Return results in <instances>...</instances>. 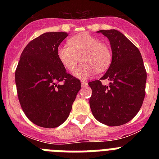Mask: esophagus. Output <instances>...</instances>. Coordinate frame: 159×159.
<instances>
[{"label": "esophagus", "mask_w": 159, "mask_h": 159, "mask_svg": "<svg viewBox=\"0 0 159 159\" xmlns=\"http://www.w3.org/2000/svg\"><path fill=\"white\" fill-rule=\"evenodd\" d=\"M82 87H86V86H87V84H88V83H87V82H86V81H82Z\"/></svg>", "instance_id": "34e87169"}]
</instances>
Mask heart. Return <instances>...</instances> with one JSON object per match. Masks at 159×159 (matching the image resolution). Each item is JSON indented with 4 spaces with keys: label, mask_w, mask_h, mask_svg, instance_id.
I'll return each instance as SVG.
<instances>
[{
    "label": "heart",
    "mask_w": 159,
    "mask_h": 159,
    "mask_svg": "<svg viewBox=\"0 0 159 159\" xmlns=\"http://www.w3.org/2000/svg\"><path fill=\"white\" fill-rule=\"evenodd\" d=\"M67 45L57 48V58L65 69L71 72L76 70L81 59L82 64L76 72L80 78H87L94 71L102 73L111 65L112 52L110 47L89 34L72 36L67 40Z\"/></svg>",
    "instance_id": "obj_1"
}]
</instances>
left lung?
<instances>
[{
    "instance_id": "8db88e82",
    "label": "left lung",
    "mask_w": 159,
    "mask_h": 159,
    "mask_svg": "<svg viewBox=\"0 0 159 159\" xmlns=\"http://www.w3.org/2000/svg\"><path fill=\"white\" fill-rule=\"evenodd\" d=\"M107 37L112 50V61L100 80L88 83L92 90L90 107L101 123L122 125L137 115L145 97L147 72L139 48L116 30H99ZM102 80L109 84L103 85Z\"/></svg>"
}]
</instances>
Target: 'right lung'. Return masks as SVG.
I'll return each instance as SVG.
<instances>
[{"label":"right lung","mask_w":159,"mask_h":159,"mask_svg":"<svg viewBox=\"0 0 159 159\" xmlns=\"http://www.w3.org/2000/svg\"><path fill=\"white\" fill-rule=\"evenodd\" d=\"M67 36L65 32H48L34 39L24 48L16 67L21 108L40 127L62 125L82 87L80 80L67 73L57 58V48Z\"/></svg>","instance_id":"right-lung-1"}]
</instances>
